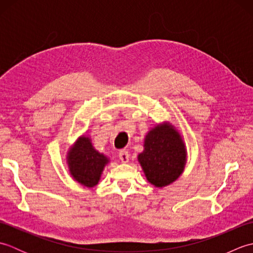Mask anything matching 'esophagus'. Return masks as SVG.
<instances>
[{"mask_svg":"<svg viewBox=\"0 0 253 253\" xmlns=\"http://www.w3.org/2000/svg\"><path fill=\"white\" fill-rule=\"evenodd\" d=\"M118 157H120L123 163H127L128 160H129V153H128L127 150L123 149V150H121L120 153H118Z\"/></svg>","mask_w":253,"mask_h":253,"instance_id":"1","label":"esophagus"}]
</instances>
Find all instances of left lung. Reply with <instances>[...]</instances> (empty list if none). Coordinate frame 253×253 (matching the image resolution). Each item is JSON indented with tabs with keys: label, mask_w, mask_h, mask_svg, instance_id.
I'll use <instances>...</instances> for the list:
<instances>
[{
	"label": "left lung",
	"mask_w": 253,
	"mask_h": 253,
	"mask_svg": "<svg viewBox=\"0 0 253 253\" xmlns=\"http://www.w3.org/2000/svg\"><path fill=\"white\" fill-rule=\"evenodd\" d=\"M144 150L138 161L149 182L165 187L184 171L187 151L180 133L173 125L163 123L150 130L144 139Z\"/></svg>",
	"instance_id": "obj_1"
}]
</instances>
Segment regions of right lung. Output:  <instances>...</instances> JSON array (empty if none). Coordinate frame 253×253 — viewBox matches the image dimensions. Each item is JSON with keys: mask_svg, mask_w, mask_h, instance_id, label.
<instances>
[{"mask_svg": "<svg viewBox=\"0 0 253 253\" xmlns=\"http://www.w3.org/2000/svg\"><path fill=\"white\" fill-rule=\"evenodd\" d=\"M109 163L103 153L93 148L89 137L83 136L71 147L67 153V164L73 178L84 187L98 185L102 171Z\"/></svg>", "mask_w": 253, "mask_h": 253, "instance_id": "right-lung-1", "label": "right lung"}]
</instances>
